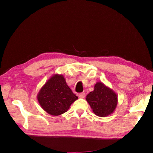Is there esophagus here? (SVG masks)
I'll use <instances>...</instances> for the list:
<instances>
[{
  "label": "esophagus",
  "instance_id": "esophagus-1",
  "mask_svg": "<svg viewBox=\"0 0 153 153\" xmlns=\"http://www.w3.org/2000/svg\"><path fill=\"white\" fill-rule=\"evenodd\" d=\"M78 96H79L80 98H84L85 97V94L84 93V92H82V93L79 94Z\"/></svg>",
  "mask_w": 153,
  "mask_h": 153
}]
</instances>
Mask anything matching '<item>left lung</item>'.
<instances>
[{"mask_svg": "<svg viewBox=\"0 0 153 153\" xmlns=\"http://www.w3.org/2000/svg\"><path fill=\"white\" fill-rule=\"evenodd\" d=\"M92 112L99 117H106L112 114L117 105V94L101 82L96 83L94 91L86 96Z\"/></svg>", "mask_w": 153, "mask_h": 153, "instance_id": "left-lung-1", "label": "left lung"}]
</instances>
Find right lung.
I'll list each match as a JSON object with an SVG mask.
<instances>
[{
  "label": "right lung",
  "instance_id": "1",
  "mask_svg": "<svg viewBox=\"0 0 153 153\" xmlns=\"http://www.w3.org/2000/svg\"><path fill=\"white\" fill-rule=\"evenodd\" d=\"M37 98L45 112L57 116L66 112L78 97L67 85L62 75L54 74L41 88Z\"/></svg>",
  "mask_w": 153,
  "mask_h": 153
}]
</instances>
